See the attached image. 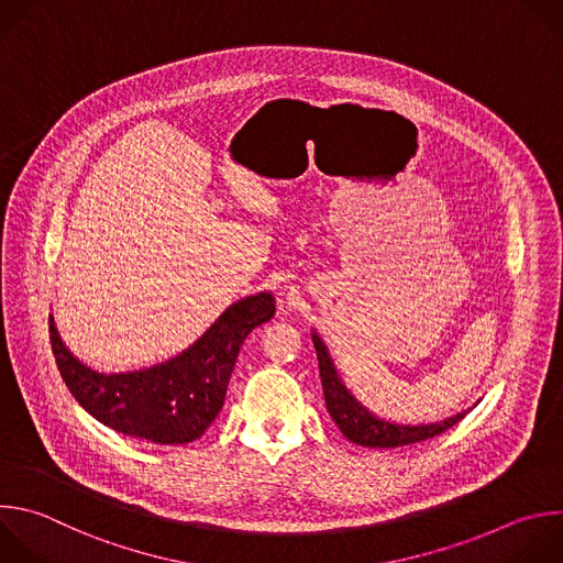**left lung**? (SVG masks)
<instances>
[{"label": "left lung", "instance_id": "left-lung-1", "mask_svg": "<svg viewBox=\"0 0 563 563\" xmlns=\"http://www.w3.org/2000/svg\"><path fill=\"white\" fill-rule=\"evenodd\" d=\"M311 340L316 346L318 355V366H320V380H322V391H324V402L327 411L342 431V435L357 444V446H368V449H396V446H407L416 444L429 438H435L444 433L446 429L455 427L473 407L479 405V400L471 407L464 409L446 420L440 422H429V424H405V422H394L385 420L380 416L366 409L344 385L340 371L329 353V346L320 338L316 329H311Z\"/></svg>", "mask_w": 563, "mask_h": 563}]
</instances>
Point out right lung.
<instances>
[{
	"mask_svg": "<svg viewBox=\"0 0 563 563\" xmlns=\"http://www.w3.org/2000/svg\"><path fill=\"white\" fill-rule=\"evenodd\" d=\"M274 313L272 291L245 296L174 357L119 373L97 371L75 357L62 340L53 313L48 327L62 378L95 420L152 444H187L199 440L223 409L245 338Z\"/></svg>",
	"mask_w": 563,
	"mask_h": 563,
	"instance_id": "add662e5",
	"label": "right lung"
}]
</instances>
